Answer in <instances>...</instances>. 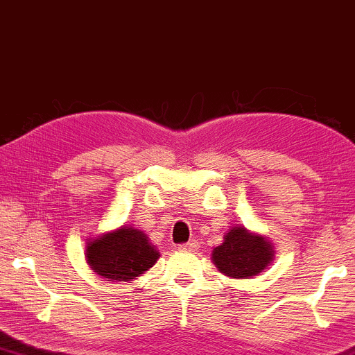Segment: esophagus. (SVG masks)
<instances>
[{"instance_id":"esophagus-1","label":"esophagus","mask_w":355,"mask_h":355,"mask_svg":"<svg viewBox=\"0 0 355 355\" xmlns=\"http://www.w3.org/2000/svg\"><path fill=\"white\" fill-rule=\"evenodd\" d=\"M198 247H199L198 242L189 241V242H187V244H180L178 245V250H182V252H196V250H198Z\"/></svg>"}]
</instances>
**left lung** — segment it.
Returning a JSON list of instances; mask_svg holds the SVG:
<instances>
[{"instance_id": "1", "label": "left lung", "mask_w": 355, "mask_h": 355, "mask_svg": "<svg viewBox=\"0 0 355 355\" xmlns=\"http://www.w3.org/2000/svg\"><path fill=\"white\" fill-rule=\"evenodd\" d=\"M272 257L271 242L244 226H232L225 234L223 244L211 252V260L218 271L232 279L257 276L272 261Z\"/></svg>"}]
</instances>
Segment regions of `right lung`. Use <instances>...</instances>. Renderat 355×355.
<instances>
[{
  "label": "right lung",
  "mask_w": 355,
  "mask_h": 355,
  "mask_svg": "<svg viewBox=\"0 0 355 355\" xmlns=\"http://www.w3.org/2000/svg\"><path fill=\"white\" fill-rule=\"evenodd\" d=\"M86 258L98 276L111 282H127L148 271L159 252L148 242L144 231L124 225L87 242Z\"/></svg>",
  "instance_id": "right-lung-1"
}]
</instances>
